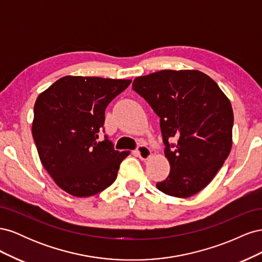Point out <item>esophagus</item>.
<instances>
[{"mask_svg": "<svg viewBox=\"0 0 262 262\" xmlns=\"http://www.w3.org/2000/svg\"><path fill=\"white\" fill-rule=\"evenodd\" d=\"M137 155L141 158L142 161H146L150 157V155H152V152H150V149L147 146L141 145L137 149Z\"/></svg>", "mask_w": 262, "mask_h": 262, "instance_id": "esophagus-1", "label": "esophagus"}]
</instances>
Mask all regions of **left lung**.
Listing matches in <instances>:
<instances>
[{
  "label": "left lung",
  "instance_id": "1",
  "mask_svg": "<svg viewBox=\"0 0 262 262\" xmlns=\"http://www.w3.org/2000/svg\"><path fill=\"white\" fill-rule=\"evenodd\" d=\"M132 90L161 118L168 177L162 192L189 198L207 187L233 144L231 101L210 76L198 70H162L133 81ZM176 139V145L169 141Z\"/></svg>",
  "mask_w": 262,
  "mask_h": 262
}]
</instances>
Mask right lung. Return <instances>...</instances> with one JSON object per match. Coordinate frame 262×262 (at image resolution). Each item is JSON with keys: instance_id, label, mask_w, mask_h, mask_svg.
I'll return each mask as SVG.
<instances>
[{"instance_id": "right-lung-1", "label": "right lung", "mask_w": 262, "mask_h": 262, "mask_svg": "<svg viewBox=\"0 0 262 262\" xmlns=\"http://www.w3.org/2000/svg\"><path fill=\"white\" fill-rule=\"evenodd\" d=\"M131 80L68 75L39 94L31 132L45 169L71 195L104 191L117 178L129 150L98 140L109 102Z\"/></svg>"}]
</instances>
